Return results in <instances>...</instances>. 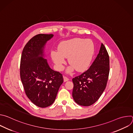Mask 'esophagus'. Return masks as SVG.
Listing matches in <instances>:
<instances>
[{
    "instance_id": "esophagus-1",
    "label": "esophagus",
    "mask_w": 133,
    "mask_h": 133,
    "mask_svg": "<svg viewBox=\"0 0 133 133\" xmlns=\"http://www.w3.org/2000/svg\"><path fill=\"white\" fill-rule=\"evenodd\" d=\"M63 78H64V82H66L69 81V79L67 77H66V76H64Z\"/></svg>"
}]
</instances>
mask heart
Segmentation results:
<instances>
[{
    "instance_id": "b5f03b06",
    "label": "heart",
    "mask_w": 133,
    "mask_h": 133,
    "mask_svg": "<svg viewBox=\"0 0 133 133\" xmlns=\"http://www.w3.org/2000/svg\"><path fill=\"white\" fill-rule=\"evenodd\" d=\"M94 54V45L89 39L75 38L62 42L58 47V50L51 52L52 61L58 70H62L68 58L70 66L68 71L74 69L83 72L89 67Z\"/></svg>"
}]
</instances>
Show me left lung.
I'll list each match as a JSON object with an SVG mask.
<instances>
[{
    "label": "left lung",
    "instance_id": "8db88e82",
    "mask_svg": "<svg viewBox=\"0 0 133 133\" xmlns=\"http://www.w3.org/2000/svg\"><path fill=\"white\" fill-rule=\"evenodd\" d=\"M109 72V58L102 43L96 59L89 68L72 79V95L77 104L89 106L95 103L104 91Z\"/></svg>",
    "mask_w": 133,
    "mask_h": 133
}]
</instances>
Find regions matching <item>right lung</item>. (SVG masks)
I'll return each instance as SVG.
<instances>
[{"instance_id":"1","label":"right lung","mask_w":133,"mask_h":133,"mask_svg":"<svg viewBox=\"0 0 133 133\" xmlns=\"http://www.w3.org/2000/svg\"><path fill=\"white\" fill-rule=\"evenodd\" d=\"M52 34H38L25 46L21 57L20 75L25 93L37 106L45 108L55 101L64 80L62 75L52 70L45 58V48Z\"/></svg>"}]
</instances>
